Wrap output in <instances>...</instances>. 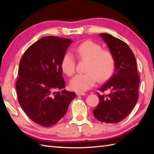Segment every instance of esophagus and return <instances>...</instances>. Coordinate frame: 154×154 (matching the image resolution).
<instances>
[{"label":"esophagus","instance_id":"obj_1","mask_svg":"<svg viewBox=\"0 0 154 154\" xmlns=\"http://www.w3.org/2000/svg\"><path fill=\"white\" fill-rule=\"evenodd\" d=\"M76 95L77 96H84V95H85V93L83 92H77Z\"/></svg>","mask_w":154,"mask_h":154}]
</instances>
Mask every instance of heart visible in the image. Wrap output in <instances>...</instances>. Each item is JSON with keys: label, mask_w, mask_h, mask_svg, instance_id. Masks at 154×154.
<instances>
[{"label": "heart", "mask_w": 154, "mask_h": 154, "mask_svg": "<svg viewBox=\"0 0 154 154\" xmlns=\"http://www.w3.org/2000/svg\"><path fill=\"white\" fill-rule=\"evenodd\" d=\"M76 57L80 60H87L84 74H79L70 82L72 90L83 92L94 85L97 80L103 82L112 74L116 66L114 55L109 49H102L94 42L87 40L74 49ZM76 60L72 53H66L62 58L61 67L69 76L75 72Z\"/></svg>", "instance_id": "1"}]
</instances>
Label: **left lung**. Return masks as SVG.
Returning a JSON list of instances; mask_svg holds the SVG:
<instances>
[{"label": "left lung", "mask_w": 154, "mask_h": 154, "mask_svg": "<svg viewBox=\"0 0 154 154\" xmlns=\"http://www.w3.org/2000/svg\"><path fill=\"white\" fill-rule=\"evenodd\" d=\"M100 35L114 54L116 66L114 75L99 88L97 94L100 102L93 114L101 122L118 123L127 117L137 103L140 78L136 58L128 45L107 33Z\"/></svg>", "instance_id": "1"}]
</instances>
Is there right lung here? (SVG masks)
<instances>
[{"label":"right lung","mask_w":154,"mask_h":154,"mask_svg":"<svg viewBox=\"0 0 154 154\" xmlns=\"http://www.w3.org/2000/svg\"><path fill=\"white\" fill-rule=\"evenodd\" d=\"M71 39L44 36L27 48L22 57L16 82L18 101L35 123L49 127L66 114L75 92L66 87L61 61Z\"/></svg>","instance_id":"obj_1"}]
</instances>
